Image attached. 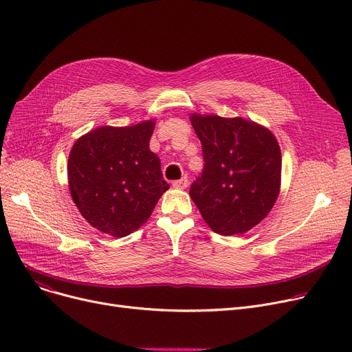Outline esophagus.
<instances>
[{"label": "esophagus", "instance_id": "esophagus-1", "mask_svg": "<svg viewBox=\"0 0 352 352\" xmlns=\"http://www.w3.org/2000/svg\"><path fill=\"white\" fill-rule=\"evenodd\" d=\"M187 186H188V178L187 177H182L181 179H177V181L173 182V187L177 188V190H184V188H187Z\"/></svg>", "mask_w": 352, "mask_h": 352}]
</instances>
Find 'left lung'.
<instances>
[{"label":"left lung","mask_w":352,"mask_h":352,"mask_svg":"<svg viewBox=\"0 0 352 352\" xmlns=\"http://www.w3.org/2000/svg\"><path fill=\"white\" fill-rule=\"evenodd\" d=\"M204 170L190 197L210 228L221 235L250 231L268 215L280 194L281 150L270 129L241 117L191 116Z\"/></svg>","instance_id":"8db88e82"}]
</instances>
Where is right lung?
<instances>
[{"label":"right lung","mask_w":352,"mask_h":352,"mask_svg":"<svg viewBox=\"0 0 352 352\" xmlns=\"http://www.w3.org/2000/svg\"><path fill=\"white\" fill-rule=\"evenodd\" d=\"M155 121L100 126L72 145L71 197L88 223L116 238L137 231L170 188L161 161L150 150Z\"/></svg>","instance_id":"1"}]
</instances>
